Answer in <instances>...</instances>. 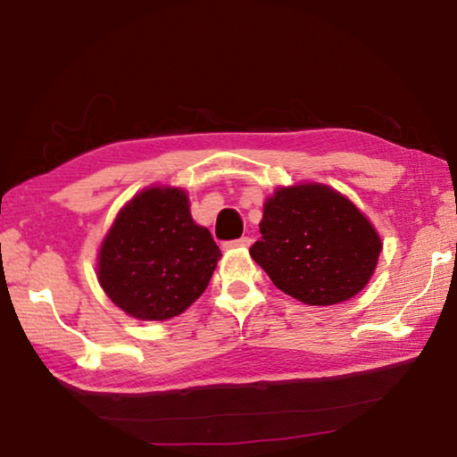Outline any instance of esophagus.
<instances>
[{"instance_id": "obj_1", "label": "esophagus", "mask_w": 457, "mask_h": 457, "mask_svg": "<svg viewBox=\"0 0 457 457\" xmlns=\"http://www.w3.org/2000/svg\"><path fill=\"white\" fill-rule=\"evenodd\" d=\"M252 244V239L247 237V236H244V237H239V239H234V242H228V247H247Z\"/></svg>"}]
</instances>
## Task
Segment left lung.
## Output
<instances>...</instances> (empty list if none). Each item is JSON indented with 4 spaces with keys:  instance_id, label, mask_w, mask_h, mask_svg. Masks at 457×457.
Returning <instances> with one entry per match:
<instances>
[{
    "instance_id": "1",
    "label": "left lung",
    "mask_w": 457,
    "mask_h": 457,
    "mask_svg": "<svg viewBox=\"0 0 457 457\" xmlns=\"http://www.w3.org/2000/svg\"><path fill=\"white\" fill-rule=\"evenodd\" d=\"M250 256L276 288L311 306L345 303L373 276L381 237L365 213L322 183L278 187Z\"/></svg>"
}]
</instances>
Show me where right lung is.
I'll use <instances>...</instances> for the list:
<instances>
[{
	"label": "right lung",
	"instance_id": "right-lung-1",
	"mask_svg": "<svg viewBox=\"0 0 457 457\" xmlns=\"http://www.w3.org/2000/svg\"><path fill=\"white\" fill-rule=\"evenodd\" d=\"M221 252L181 187L153 185L129 201L98 250L106 296L138 320H167L205 292Z\"/></svg>",
	"mask_w": 457,
	"mask_h": 457
}]
</instances>
